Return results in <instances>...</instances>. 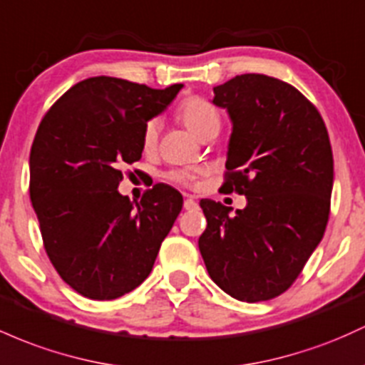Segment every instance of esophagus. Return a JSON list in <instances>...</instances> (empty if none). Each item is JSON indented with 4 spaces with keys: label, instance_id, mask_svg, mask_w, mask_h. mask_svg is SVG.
Returning <instances> with one entry per match:
<instances>
[{
    "label": "esophagus",
    "instance_id": "34e87169",
    "mask_svg": "<svg viewBox=\"0 0 365 365\" xmlns=\"http://www.w3.org/2000/svg\"><path fill=\"white\" fill-rule=\"evenodd\" d=\"M183 207H185L187 211H194V210H197L199 207V204L194 201V199H185V202H183Z\"/></svg>",
    "mask_w": 365,
    "mask_h": 365
}]
</instances>
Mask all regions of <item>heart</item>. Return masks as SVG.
Instances as JSON below:
<instances>
[{
	"mask_svg": "<svg viewBox=\"0 0 365 365\" xmlns=\"http://www.w3.org/2000/svg\"><path fill=\"white\" fill-rule=\"evenodd\" d=\"M178 118L180 121L185 124L187 128L195 135L197 138H204L211 133H218L220 130V112L210 100L202 97H189L183 100L178 107ZM158 130L159 123L155 119H150L149 123L143 128V147L145 149H152L155 145V140H158ZM170 178L176 183H182V185H194L195 180H197V173L190 170H182V171H173L170 173Z\"/></svg>",
	"mask_w": 365,
	"mask_h": 365,
	"instance_id": "heart-1",
	"label": "heart"
}]
</instances>
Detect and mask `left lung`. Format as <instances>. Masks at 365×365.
I'll use <instances>...</instances> for the list:
<instances>
[{
	"mask_svg": "<svg viewBox=\"0 0 365 365\" xmlns=\"http://www.w3.org/2000/svg\"><path fill=\"white\" fill-rule=\"evenodd\" d=\"M213 91L232 123L225 189L247 204L232 215L202 199L199 251L227 294L265 302L294 282L322 241L334 182L329 135L319 110L272 76H235Z\"/></svg>",
	"mask_w": 365,
	"mask_h": 365,
	"instance_id": "obj_1",
	"label": "left lung"
}]
</instances>
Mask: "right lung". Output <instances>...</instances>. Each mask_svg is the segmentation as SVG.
Returning a JSON list of instances; mask_svg holds the SVG:
<instances>
[{"instance_id":"add662e5","label":"right lung","mask_w":365,"mask_h":365,"mask_svg":"<svg viewBox=\"0 0 365 365\" xmlns=\"http://www.w3.org/2000/svg\"><path fill=\"white\" fill-rule=\"evenodd\" d=\"M182 88L88 78L53 103L36 131L29 192L46 255L86 298L115 299L138 287L182 211V194L166 183L140 202L118 190L121 168L142 158L145 124Z\"/></svg>"}]
</instances>
